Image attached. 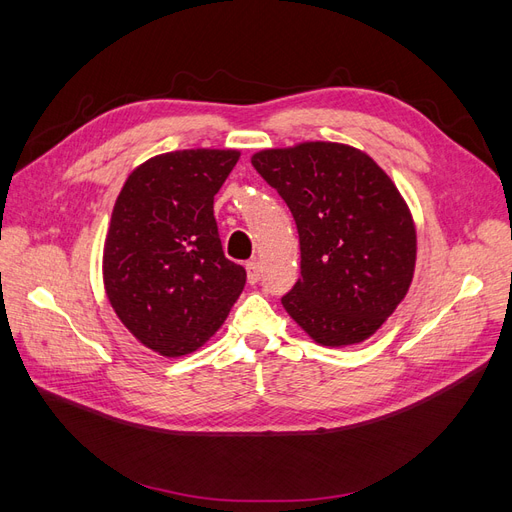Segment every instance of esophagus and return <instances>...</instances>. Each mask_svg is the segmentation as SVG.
<instances>
[{
  "instance_id": "34e87169",
  "label": "esophagus",
  "mask_w": 512,
  "mask_h": 512,
  "mask_svg": "<svg viewBox=\"0 0 512 512\" xmlns=\"http://www.w3.org/2000/svg\"><path fill=\"white\" fill-rule=\"evenodd\" d=\"M247 282L250 284H256L258 280H260V273H262V267H260V262L258 260H252V262H247Z\"/></svg>"
}]
</instances>
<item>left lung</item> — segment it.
<instances>
[{
	"mask_svg": "<svg viewBox=\"0 0 512 512\" xmlns=\"http://www.w3.org/2000/svg\"><path fill=\"white\" fill-rule=\"evenodd\" d=\"M252 164L299 230L301 277L282 297L320 346L361 344L410 290L416 226L393 179L365 151L305 141L262 149Z\"/></svg>",
	"mask_w": 512,
	"mask_h": 512,
	"instance_id": "1",
	"label": "left lung"
}]
</instances>
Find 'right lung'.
<instances>
[{
  "instance_id": "right-lung-1",
  "label": "right lung",
  "mask_w": 512,
  "mask_h": 512,
  "mask_svg": "<svg viewBox=\"0 0 512 512\" xmlns=\"http://www.w3.org/2000/svg\"><path fill=\"white\" fill-rule=\"evenodd\" d=\"M237 149H179L128 175L102 254L104 290L117 318L168 359L198 350L245 286V269L222 252L213 196Z\"/></svg>"
}]
</instances>
